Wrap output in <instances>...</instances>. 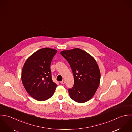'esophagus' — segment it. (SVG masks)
<instances>
[{
	"label": "esophagus",
	"mask_w": 132,
	"mask_h": 132,
	"mask_svg": "<svg viewBox=\"0 0 132 132\" xmlns=\"http://www.w3.org/2000/svg\"><path fill=\"white\" fill-rule=\"evenodd\" d=\"M65 80H62V81H60V83L61 84H62V85H63V84H65Z\"/></svg>",
	"instance_id": "esophagus-1"
}]
</instances>
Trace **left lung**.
<instances>
[{
  "label": "left lung",
  "mask_w": 132,
  "mask_h": 132,
  "mask_svg": "<svg viewBox=\"0 0 132 132\" xmlns=\"http://www.w3.org/2000/svg\"><path fill=\"white\" fill-rule=\"evenodd\" d=\"M61 54L67 61L74 77V85L68 89L71 99L83 103L90 100L100 85L101 73L95 59L79 48L64 51Z\"/></svg>",
  "instance_id": "1"
}]
</instances>
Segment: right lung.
<instances>
[{
    "label": "right lung",
    "instance_id": "1",
    "mask_svg": "<svg viewBox=\"0 0 132 132\" xmlns=\"http://www.w3.org/2000/svg\"><path fill=\"white\" fill-rule=\"evenodd\" d=\"M57 51L42 48L29 56L23 67L22 84L27 92L34 99L44 101L52 96L57 85L52 79L51 64Z\"/></svg>",
    "mask_w": 132,
    "mask_h": 132
}]
</instances>
